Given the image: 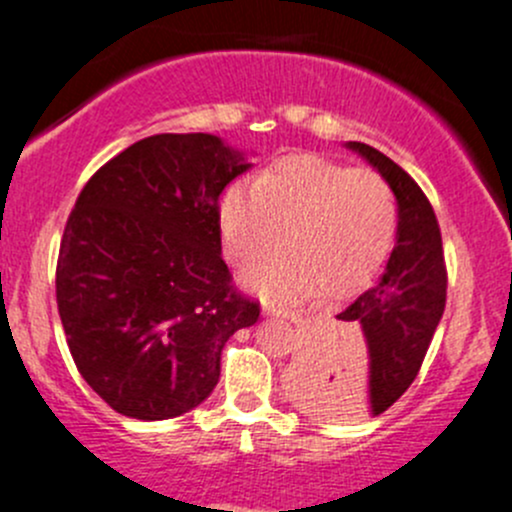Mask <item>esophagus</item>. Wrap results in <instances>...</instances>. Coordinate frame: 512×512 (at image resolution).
<instances>
[{"label": "esophagus", "instance_id": "obj_1", "mask_svg": "<svg viewBox=\"0 0 512 512\" xmlns=\"http://www.w3.org/2000/svg\"><path fill=\"white\" fill-rule=\"evenodd\" d=\"M263 313H266V316L288 318V321H293V323L301 321V313H298V311H291V308H286V306H278V303H273V301H266V303H263Z\"/></svg>", "mask_w": 512, "mask_h": 512}]
</instances>
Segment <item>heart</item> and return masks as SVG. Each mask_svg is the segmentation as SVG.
<instances>
[{
  "label": "heart",
  "instance_id": "b5f03b06",
  "mask_svg": "<svg viewBox=\"0 0 512 512\" xmlns=\"http://www.w3.org/2000/svg\"><path fill=\"white\" fill-rule=\"evenodd\" d=\"M221 236L239 263L261 261L249 273L256 288L301 298L318 288L328 296L366 281L393 244L398 204L376 171L321 156H286L263 169L256 184L236 181L219 206Z\"/></svg>",
  "mask_w": 512,
  "mask_h": 512
}]
</instances>
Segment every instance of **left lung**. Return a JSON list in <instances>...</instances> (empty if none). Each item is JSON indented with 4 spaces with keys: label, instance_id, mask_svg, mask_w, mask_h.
<instances>
[{
    "label": "left lung",
    "instance_id": "8db88e82",
    "mask_svg": "<svg viewBox=\"0 0 512 512\" xmlns=\"http://www.w3.org/2000/svg\"><path fill=\"white\" fill-rule=\"evenodd\" d=\"M391 184L398 201V239L381 281L348 303L338 321L358 343L363 366L346 368L338 358L306 373L303 406L328 418L381 416L416 381L445 308L443 239L435 211L421 186L373 146L348 141ZM343 351V346L338 348ZM326 370L334 373L328 377Z\"/></svg>",
    "mask_w": 512,
    "mask_h": 512
}]
</instances>
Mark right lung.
Returning <instances> with one entry per match:
<instances>
[{"label": "right lung", "mask_w": 512, "mask_h": 512, "mask_svg": "<svg viewBox=\"0 0 512 512\" xmlns=\"http://www.w3.org/2000/svg\"><path fill=\"white\" fill-rule=\"evenodd\" d=\"M249 164L211 134H156L82 189L57 258V306L91 391L164 421L219 383L221 351L261 306L221 258L219 196Z\"/></svg>", "instance_id": "obj_1"}]
</instances>
